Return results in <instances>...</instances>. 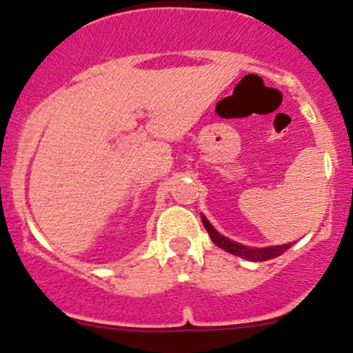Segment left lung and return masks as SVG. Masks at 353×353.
Here are the masks:
<instances>
[{
  "mask_svg": "<svg viewBox=\"0 0 353 353\" xmlns=\"http://www.w3.org/2000/svg\"><path fill=\"white\" fill-rule=\"evenodd\" d=\"M201 221H203V225H205V229L208 231V234H210L212 241H214L219 248L225 250V252L232 253V255L241 256V259L252 260V262H263V260L276 259V256H279L281 253H285L286 250L292 246V243H288V245L269 246V248H250V246L239 245V243H234V241H231V239L225 238V236L219 234V232L212 228L210 222H208L203 215H201Z\"/></svg>",
  "mask_w": 353,
  "mask_h": 353,
  "instance_id": "left-lung-1",
  "label": "left lung"
}]
</instances>
